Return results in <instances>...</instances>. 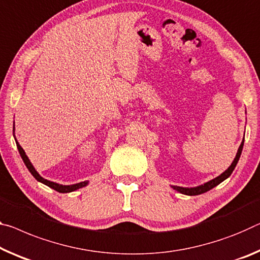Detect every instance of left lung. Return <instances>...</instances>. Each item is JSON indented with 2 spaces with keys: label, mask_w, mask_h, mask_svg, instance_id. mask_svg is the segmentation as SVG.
<instances>
[{
  "label": "left lung",
  "mask_w": 260,
  "mask_h": 260,
  "mask_svg": "<svg viewBox=\"0 0 260 260\" xmlns=\"http://www.w3.org/2000/svg\"><path fill=\"white\" fill-rule=\"evenodd\" d=\"M243 145H244V140H243L240 148H238V151H237V155L236 157H235L234 162L232 163V166H230L226 170L223 172V174L220 175L219 177H216L215 179L211 180V182L206 183L204 185H201V186H198V187H193V188H186V187H179V186H172L177 191L183 193V194H186V196H198V194H201V193H205L209 191V189H212L213 187H215L219 185L220 183L223 182L224 179L228 178V177L233 174L235 167H236V164L238 162V159L241 157V154H242V149H243Z\"/></svg>",
  "instance_id": "8db88e82"
}]
</instances>
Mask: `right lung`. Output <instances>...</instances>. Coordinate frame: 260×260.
<instances>
[{
  "label": "right lung",
  "instance_id": "add662e5",
  "mask_svg": "<svg viewBox=\"0 0 260 260\" xmlns=\"http://www.w3.org/2000/svg\"><path fill=\"white\" fill-rule=\"evenodd\" d=\"M16 145H17V148H18L19 154H20V156H22V158H23V160H24V163H25L26 168L28 169V171L31 172L32 176H34L35 178H36L37 180H38V182L43 183V184H45V185H47V186H49V187L53 188V189H55V191L60 192V193H68V192H73V191H75V189L83 187V186H85L86 184H88V182H82V183L74 184V185H60V184H56V183L49 182V180H47V179H44L43 177H41V176L38 174V172L36 171V169H35V168H34V166H32V164H31L30 159H28V158H27V156L25 155V151L23 150V148L19 146V143H18L17 141H16Z\"/></svg>",
  "mask_w": 260,
  "mask_h": 260
}]
</instances>
